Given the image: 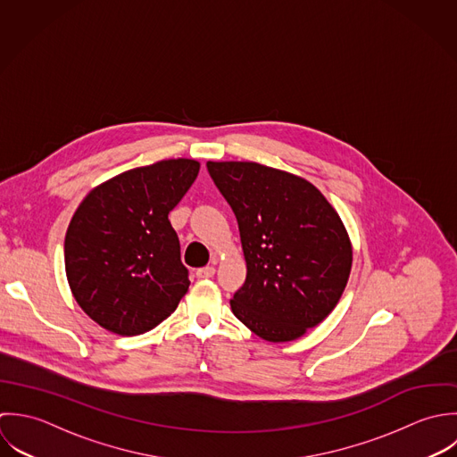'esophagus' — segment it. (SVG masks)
Wrapping results in <instances>:
<instances>
[{
    "label": "esophagus",
    "instance_id": "34e87169",
    "mask_svg": "<svg viewBox=\"0 0 457 457\" xmlns=\"http://www.w3.org/2000/svg\"><path fill=\"white\" fill-rule=\"evenodd\" d=\"M195 275L199 277V278H210V277H213L215 275V267L213 265H208V267H203V269H199Z\"/></svg>",
    "mask_w": 457,
    "mask_h": 457
}]
</instances>
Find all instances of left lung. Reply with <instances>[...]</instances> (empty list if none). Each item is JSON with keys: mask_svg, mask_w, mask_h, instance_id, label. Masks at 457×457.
I'll return each instance as SVG.
<instances>
[{"mask_svg": "<svg viewBox=\"0 0 457 457\" xmlns=\"http://www.w3.org/2000/svg\"><path fill=\"white\" fill-rule=\"evenodd\" d=\"M231 206L247 277L233 314L272 343L298 339L339 302L350 270L348 233L312 183L256 162H206Z\"/></svg>", "mask_w": 457, "mask_h": 457, "instance_id": "1", "label": "left lung"}]
</instances>
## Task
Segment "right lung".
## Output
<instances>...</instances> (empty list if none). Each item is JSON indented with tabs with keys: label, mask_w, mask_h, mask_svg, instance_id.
I'll return each mask as SVG.
<instances>
[{
	"label": "right lung",
	"mask_w": 457,
	"mask_h": 457,
	"mask_svg": "<svg viewBox=\"0 0 457 457\" xmlns=\"http://www.w3.org/2000/svg\"><path fill=\"white\" fill-rule=\"evenodd\" d=\"M197 173L192 159L136 168L93 188L76 210L65 270L76 302L102 328L139 336L179 307L190 280L168 215Z\"/></svg>",
	"instance_id": "1"
}]
</instances>
